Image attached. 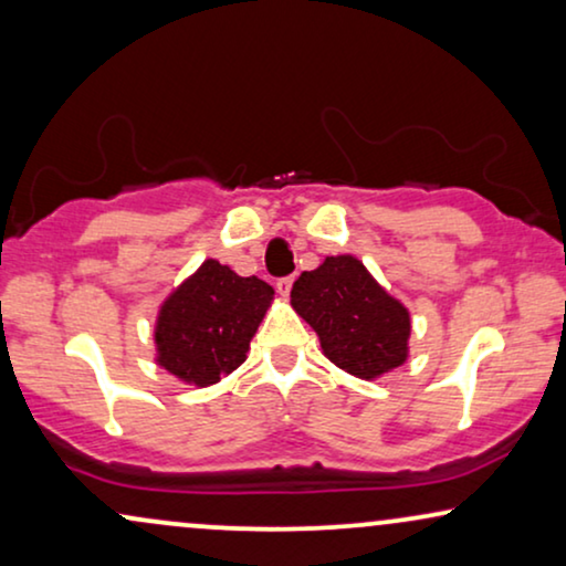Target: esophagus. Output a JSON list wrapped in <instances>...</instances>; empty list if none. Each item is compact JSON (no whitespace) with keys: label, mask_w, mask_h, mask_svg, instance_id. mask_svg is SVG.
<instances>
[{"label":"esophagus","mask_w":566,"mask_h":566,"mask_svg":"<svg viewBox=\"0 0 566 566\" xmlns=\"http://www.w3.org/2000/svg\"><path fill=\"white\" fill-rule=\"evenodd\" d=\"M276 292H279V295H282V297H287L290 292H292V276L279 279V282H276Z\"/></svg>","instance_id":"1"}]
</instances>
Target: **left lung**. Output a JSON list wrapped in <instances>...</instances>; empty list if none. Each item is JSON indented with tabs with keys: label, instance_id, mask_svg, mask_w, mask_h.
I'll list each match as a JSON object with an SVG mask.
<instances>
[{
	"label": "left lung",
	"instance_id": "obj_1",
	"mask_svg": "<svg viewBox=\"0 0 566 566\" xmlns=\"http://www.w3.org/2000/svg\"><path fill=\"white\" fill-rule=\"evenodd\" d=\"M290 297L324 355L347 374L376 378L407 360L410 313L353 255H328L303 271Z\"/></svg>",
	"mask_w": 566,
	"mask_h": 566
}]
</instances>
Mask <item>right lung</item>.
Instances as JSON below:
<instances>
[{
	"instance_id": "right-lung-1",
	"label": "right lung",
	"mask_w": 566,
	"mask_h": 566,
	"mask_svg": "<svg viewBox=\"0 0 566 566\" xmlns=\"http://www.w3.org/2000/svg\"><path fill=\"white\" fill-rule=\"evenodd\" d=\"M271 300L274 290L263 279L203 261L161 305L154 332L156 363L188 384H217L245 363Z\"/></svg>"
}]
</instances>
